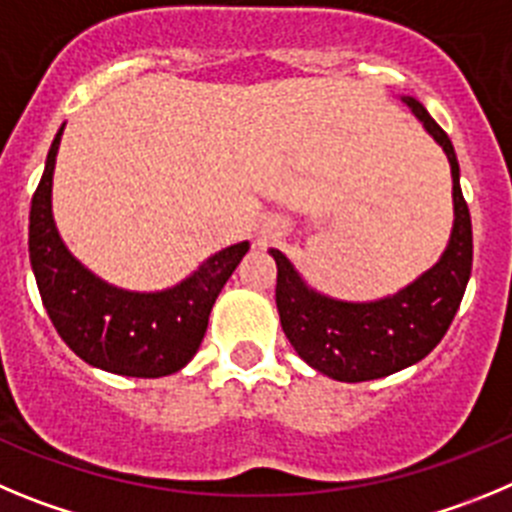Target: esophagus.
Masks as SVG:
<instances>
[{
    "label": "esophagus",
    "instance_id": "1",
    "mask_svg": "<svg viewBox=\"0 0 512 512\" xmlns=\"http://www.w3.org/2000/svg\"><path fill=\"white\" fill-rule=\"evenodd\" d=\"M280 234V229L278 227H265L262 229V234H260V239L262 242H267V239H275Z\"/></svg>",
    "mask_w": 512,
    "mask_h": 512
}]
</instances>
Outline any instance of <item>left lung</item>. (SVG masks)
Segmentation results:
<instances>
[{
  "mask_svg": "<svg viewBox=\"0 0 512 512\" xmlns=\"http://www.w3.org/2000/svg\"><path fill=\"white\" fill-rule=\"evenodd\" d=\"M400 101L439 142L451 165L454 227L439 262L393 296L359 303L313 290L283 252L270 250L278 265L275 303L288 342L306 365L339 382L377 380L421 362L444 339L472 275V219L454 145L421 101L413 96Z\"/></svg>",
  "mask_w": 512,
  "mask_h": 512,
  "instance_id": "8db88e82",
  "label": "left lung"
}]
</instances>
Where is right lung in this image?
I'll return each mask as SVG.
<instances>
[{"label": "right lung", "instance_id": "right-lung-1", "mask_svg": "<svg viewBox=\"0 0 512 512\" xmlns=\"http://www.w3.org/2000/svg\"><path fill=\"white\" fill-rule=\"evenodd\" d=\"M63 127L30 206V265L45 311L63 342L91 367L124 377L173 375L199 352L216 296L250 242L224 247L165 290L109 285L71 255L55 227L53 170Z\"/></svg>", "mask_w": 512, "mask_h": 512}]
</instances>
